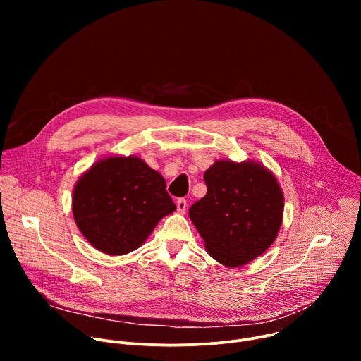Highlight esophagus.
I'll list each match as a JSON object with an SVG mask.
<instances>
[{
	"mask_svg": "<svg viewBox=\"0 0 361 361\" xmlns=\"http://www.w3.org/2000/svg\"><path fill=\"white\" fill-rule=\"evenodd\" d=\"M176 205H177V212L178 213H184L185 209H187V200L185 198H178Z\"/></svg>",
	"mask_w": 361,
	"mask_h": 361,
	"instance_id": "esophagus-1",
	"label": "esophagus"
}]
</instances>
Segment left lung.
<instances>
[{
    "label": "left lung",
    "mask_w": 361,
    "mask_h": 361,
    "mask_svg": "<svg viewBox=\"0 0 361 361\" xmlns=\"http://www.w3.org/2000/svg\"><path fill=\"white\" fill-rule=\"evenodd\" d=\"M207 194L190 219L213 259L243 266L263 254L283 221L284 197L276 177L257 163L217 161L204 173Z\"/></svg>",
    "instance_id": "8db88e82"
}]
</instances>
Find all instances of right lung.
Returning a JSON list of instances; mask_svg holds the SVG:
<instances>
[{"label":"right lung","instance_id":"obj_1","mask_svg":"<svg viewBox=\"0 0 361 361\" xmlns=\"http://www.w3.org/2000/svg\"><path fill=\"white\" fill-rule=\"evenodd\" d=\"M174 210L161 174L138 157L101 160L74 188L73 214L80 231L110 255L137 250Z\"/></svg>","mask_w":361,"mask_h":361}]
</instances>
